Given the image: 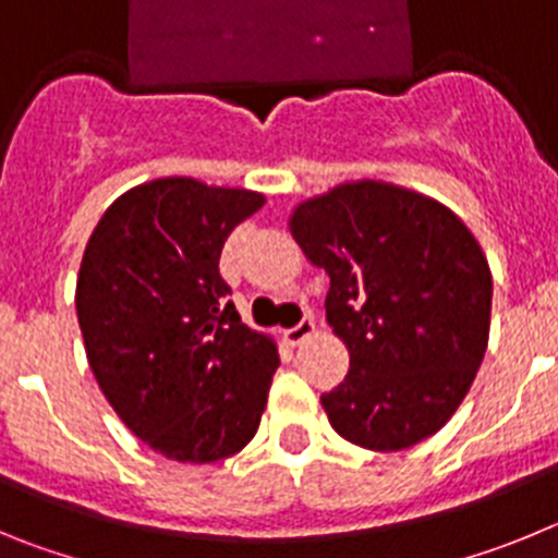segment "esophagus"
Returning <instances> with one entry per match:
<instances>
[{
	"mask_svg": "<svg viewBox=\"0 0 558 558\" xmlns=\"http://www.w3.org/2000/svg\"><path fill=\"white\" fill-rule=\"evenodd\" d=\"M313 335H315V322L313 318H302V322L295 324L293 329H288V332H284V338H288L290 347H302L304 340L313 338Z\"/></svg>",
	"mask_w": 558,
	"mask_h": 558,
	"instance_id": "1",
	"label": "esophagus"
}]
</instances>
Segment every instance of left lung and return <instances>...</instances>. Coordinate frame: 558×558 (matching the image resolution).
<instances>
[{
    "instance_id": "8db88e82",
    "label": "left lung",
    "mask_w": 558,
    "mask_h": 558,
    "mask_svg": "<svg viewBox=\"0 0 558 558\" xmlns=\"http://www.w3.org/2000/svg\"><path fill=\"white\" fill-rule=\"evenodd\" d=\"M290 234L329 274L327 322L349 372L322 405L338 436L393 452L450 422L489 343L492 270L445 204L349 181L290 215Z\"/></svg>"
}]
</instances>
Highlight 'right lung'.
<instances>
[{
    "mask_svg": "<svg viewBox=\"0 0 558 558\" xmlns=\"http://www.w3.org/2000/svg\"><path fill=\"white\" fill-rule=\"evenodd\" d=\"M265 195L156 179L113 201L83 251L75 307L108 405L150 450L211 463L254 438L279 352L245 327L220 276Z\"/></svg>",
    "mask_w": 558,
    "mask_h": 558,
    "instance_id": "1",
    "label": "right lung"
}]
</instances>
